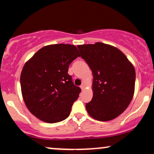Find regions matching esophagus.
Wrapping results in <instances>:
<instances>
[{"mask_svg":"<svg viewBox=\"0 0 154 154\" xmlns=\"http://www.w3.org/2000/svg\"><path fill=\"white\" fill-rule=\"evenodd\" d=\"M80 88H81V89H82V90H84V88H85V84H84V83H82V84L81 85H80Z\"/></svg>","mask_w":154,"mask_h":154,"instance_id":"1","label":"esophagus"}]
</instances>
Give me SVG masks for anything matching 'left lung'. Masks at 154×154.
Segmentation results:
<instances>
[{"instance_id":"1","label":"left lung","mask_w":154,"mask_h":154,"mask_svg":"<svg viewBox=\"0 0 154 154\" xmlns=\"http://www.w3.org/2000/svg\"><path fill=\"white\" fill-rule=\"evenodd\" d=\"M77 48L93 75V96L85 104L88 114L98 121L115 119L128 107L133 97V65L121 51L112 45L95 43Z\"/></svg>"}]
</instances>
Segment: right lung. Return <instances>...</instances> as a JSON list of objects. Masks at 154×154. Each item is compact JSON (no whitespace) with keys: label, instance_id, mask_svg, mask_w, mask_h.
<instances>
[{"label":"right lung","instance_id":"right-lung-1","mask_svg":"<svg viewBox=\"0 0 154 154\" xmlns=\"http://www.w3.org/2000/svg\"><path fill=\"white\" fill-rule=\"evenodd\" d=\"M78 56L75 45L54 44L42 48L24 64L20 77L23 99L39 119L56 123L69 116L81 89L68 69Z\"/></svg>","mask_w":154,"mask_h":154}]
</instances>
